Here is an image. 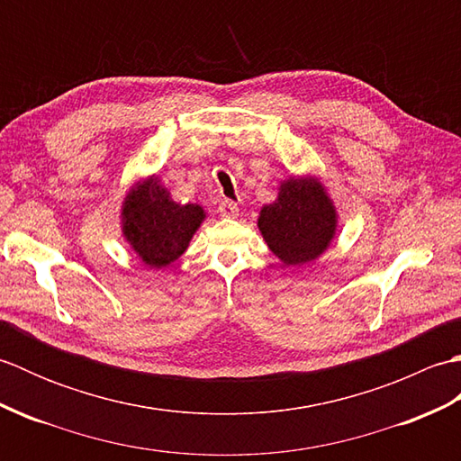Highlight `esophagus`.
<instances>
[{"label":"esophagus","mask_w":461,"mask_h":461,"mask_svg":"<svg viewBox=\"0 0 461 461\" xmlns=\"http://www.w3.org/2000/svg\"><path fill=\"white\" fill-rule=\"evenodd\" d=\"M220 213L221 215H225V218H236L238 215V212H240V208H238V203L233 202V200H223L221 203H220Z\"/></svg>","instance_id":"esophagus-1"}]
</instances>
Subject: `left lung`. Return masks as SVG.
I'll return each mask as SVG.
<instances>
[{"mask_svg": "<svg viewBox=\"0 0 461 461\" xmlns=\"http://www.w3.org/2000/svg\"><path fill=\"white\" fill-rule=\"evenodd\" d=\"M258 225L285 266H301L327 249L335 236L337 213L319 182L291 178L281 184L277 202L261 210Z\"/></svg>", "mask_w": 461, "mask_h": 461, "instance_id": "obj_1", "label": "left lung"}]
</instances>
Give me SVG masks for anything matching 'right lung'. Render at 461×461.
Segmentation results:
<instances>
[{"mask_svg":"<svg viewBox=\"0 0 461 461\" xmlns=\"http://www.w3.org/2000/svg\"><path fill=\"white\" fill-rule=\"evenodd\" d=\"M202 220L200 205L172 202L156 178L126 195L122 208L126 241L150 267H164L178 259Z\"/></svg>","mask_w":461,"mask_h":461,"instance_id":"right-lung-1","label":"right lung"}]
</instances>
